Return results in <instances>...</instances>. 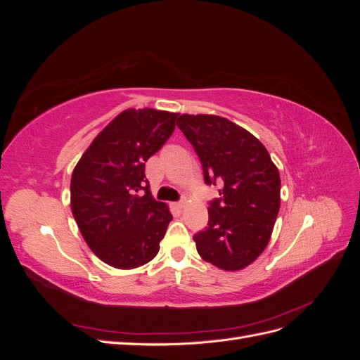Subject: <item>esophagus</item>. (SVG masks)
<instances>
[{
  "instance_id": "obj_1",
  "label": "esophagus",
  "mask_w": 360,
  "mask_h": 360,
  "mask_svg": "<svg viewBox=\"0 0 360 360\" xmlns=\"http://www.w3.org/2000/svg\"><path fill=\"white\" fill-rule=\"evenodd\" d=\"M184 205H186V200H181L179 202H174V207H176V209H183Z\"/></svg>"
}]
</instances>
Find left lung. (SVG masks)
I'll return each instance as SVG.
<instances>
[{"mask_svg":"<svg viewBox=\"0 0 360 360\" xmlns=\"http://www.w3.org/2000/svg\"><path fill=\"white\" fill-rule=\"evenodd\" d=\"M177 126L200 156L205 183L224 181L209 226L193 237L198 254L222 270H242L269 245L281 205L279 171L266 147L228 118L181 114Z\"/></svg>","mask_w":360,"mask_h":360,"instance_id":"8db88e82","label":"left lung"}]
</instances>
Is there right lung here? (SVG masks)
I'll return each mask as SVG.
<instances>
[{"instance_id": "obj_1", "label": "right lung", "mask_w": 360, "mask_h": 360, "mask_svg": "<svg viewBox=\"0 0 360 360\" xmlns=\"http://www.w3.org/2000/svg\"><path fill=\"white\" fill-rule=\"evenodd\" d=\"M177 117L129 108L105 126L76 163L72 213L85 243L108 266L136 269L159 252L172 214L151 197L144 169L174 132ZM141 188L144 195L137 193Z\"/></svg>"}]
</instances>
